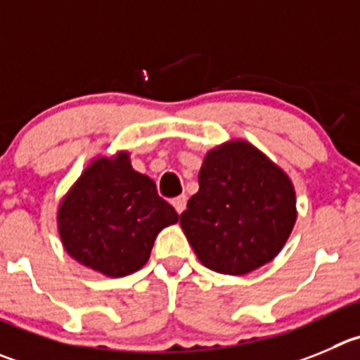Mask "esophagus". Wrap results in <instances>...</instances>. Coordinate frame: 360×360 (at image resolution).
Instances as JSON below:
<instances>
[{"mask_svg":"<svg viewBox=\"0 0 360 360\" xmlns=\"http://www.w3.org/2000/svg\"><path fill=\"white\" fill-rule=\"evenodd\" d=\"M172 206L176 207V211L177 213H183L184 211V207H186V195H179V197H176V199H172Z\"/></svg>","mask_w":360,"mask_h":360,"instance_id":"1","label":"esophagus"}]
</instances>
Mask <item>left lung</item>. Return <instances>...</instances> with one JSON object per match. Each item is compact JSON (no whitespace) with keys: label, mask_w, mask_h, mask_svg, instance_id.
Listing matches in <instances>:
<instances>
[{"label":"left lung","mask_w":360,"mask_h":360,"mask_svg":"<svg viewBox=\"0 0 360 360\" xmlns=\"http://www.w3.org/2000/svg\"><path fill=\"white\" fill-rule=\"evenodd\" d=\"M297 221L290 176L247 140L207 150L199 191L181 213V227L200 263L245 275L270 263Z\"/></svg>","instance_id":"1"}]
</instances>
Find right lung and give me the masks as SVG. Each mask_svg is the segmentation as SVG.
Segmentation results:
<instances>
[{"label":"right lung","instance_id":"add662e5","mask_svg":"<svg viewBox=\"0 0 360 360\" xmlns=\"http://www.w3.org/2000/svg\"><path fill=\"white\" fill-rule=\"evenodd\" d=\"M177 220L154 181L131 167L127 150L92 158L56 211L67 254L106 277L139 271L158 234Z\"/></svg>","mask_w":360,"mask_h":360}]
</instances>
